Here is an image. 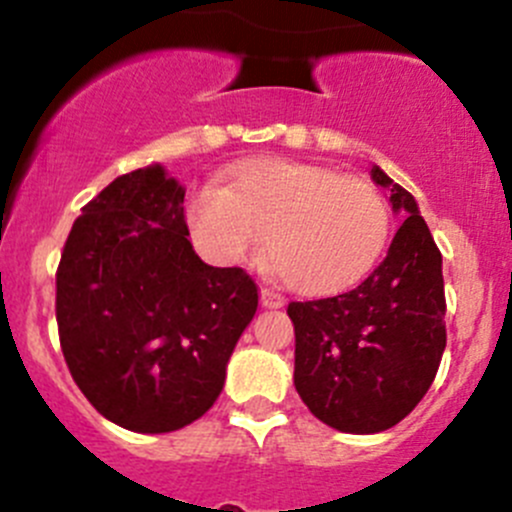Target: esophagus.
<instances>
[{
  "label": "esophagus",
  "mask_w": 512,
  "mask_h": 512,
  "mask_svg": "<svg viewBox=\"0 0 512 512\" xmlns=\"http://www.w3.org/2000/svg\"><path fill=\"white\" fill-rule=\"evenodd\" d=\"M260 302H262V307H265V309H280L282 304H285V297H282L280 292H275V289L262 287Z\"/></svg>",
  "instance_id": "obj_1"
}]
</instances>
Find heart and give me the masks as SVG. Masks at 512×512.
<instances>
[{"label":"heart","instance_id":"b5f03b06","mask_svg":"<svg viewBox=\"0 0 512 512\" xmlns=\"http://www.w3.org/2000/svg\"><path fill=\"white\" fill-rule=\"evenodd\" d=\"M185 223L200 255L240 265L260 252L277 280L309 297L359 282L389 237V208L374 185L339 170L285 158L247 160L225 188H198Z\"/></svg>","mask_w":512,"mask_h":512}]
</instances>
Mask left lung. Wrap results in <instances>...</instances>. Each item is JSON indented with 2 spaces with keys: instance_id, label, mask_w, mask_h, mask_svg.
<instances>
[{
  "instance_id": "left-lung-1",
  "label": "left lung",
  "mask_w": 512,
  "mask_h": 512,
  "mask_svg": "<svg viewBox=\"0 0 512 512\" xmlns=\"http://www.w3.org/2000/svg\"><path fill=\"white\" fill-rule=\"evenodd\" d=\"M371 178L406 215L384 262L349 292L287 304L297 394L344 433H379L409 416L446 349L441 250L414 195L376 165Z\"/></svg>"
}]
</instances>
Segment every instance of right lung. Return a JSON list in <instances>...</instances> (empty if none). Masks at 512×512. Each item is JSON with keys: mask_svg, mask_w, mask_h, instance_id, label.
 <instances>
[{"mask_svg": "<svg viewBox=\"0 0 512 512\" xmlns=\"http://www.w3.org/2000/svg\"><path fill=\"white\" fill-rule=\"evenodd\" d=\"M185 190L160 165L103 188L66 237L56 324L66 366L101 416L168 433L200 418L257 312L242 267H210L185 225Z\"/></svg>", "mask_w": 512, "mask_h": 512, "instance_id": "add662e5", "label": "right lung"}]
</instances>
